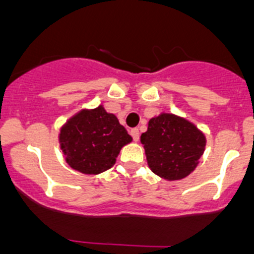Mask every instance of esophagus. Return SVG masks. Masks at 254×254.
Returning <instances> with one entry per match:
<instances>
[{"label":"esophagus","instance_id":"obj_1","mask_svg":"<svg viewBox=\"0 0 254 254\" xmlns=\"http://www.w3.org/2000/svg\"><path fill=\"white\" fill-rule=\"evenodd\" d=\"M131 136L133 138V141H138V138H140V131H138V128H132Z\"/></svg>","mask_w":254,"mask_h":254}]
</instances>
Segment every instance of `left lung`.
<instances>
[{
	"mask_svg": "<svg viewBox=\"0 0 254 254\" xmlns=\"http://www.w3.org/2000/svg\"><path fill=\"white\" fill-rule=\"evenodd\" d=\"M149 167L156 176L168 181L186 178L197 167L205 150L202 132L188 121L163 113L149 121L141 134Z\"/></svg>",
	"mask_w": 254,
	"mask_h": 254,
	"instance_id": "8db88e82",
	"label": "left lung"
}]
</instances>
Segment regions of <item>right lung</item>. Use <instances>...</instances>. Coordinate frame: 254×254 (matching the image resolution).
Returning a JSON list of instances; mask_svg holds the SVG:
<instances>
[{
    "mask_svg": "<svg viewBox=\"0 0 254 254\" xmlns=\"http://www.w3.org/2000/svg\"><path fill=\"white\" fill-rule=\"evenodd\" d=\"M131 141L117 117L107 113L102 105L73 116L60 133L67 164L84 174H99L111 169L120 150Z\"/></svg>",
    "mask_w": 254,
    "mask_h": 254,
    "instance_id": "obj_1",
    "label": "right lung"
}]
</instances>
